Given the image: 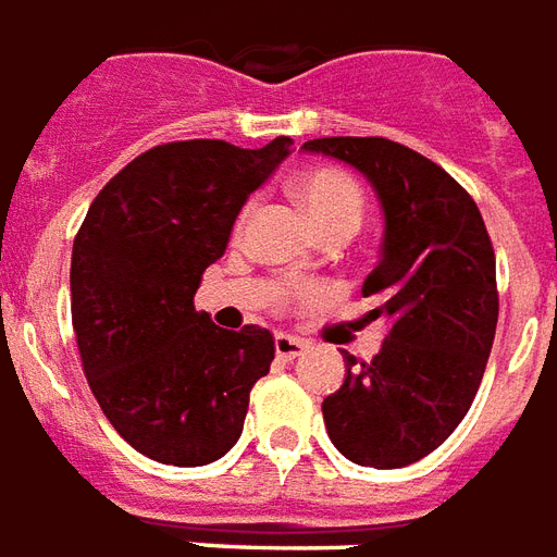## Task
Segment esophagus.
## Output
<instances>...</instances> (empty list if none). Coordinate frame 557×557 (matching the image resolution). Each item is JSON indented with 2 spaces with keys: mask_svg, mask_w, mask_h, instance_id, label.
<instances>
[{
  "mask_svg": "<svg viewBox=\"0 0 557 557\" xmlns=\"http://www.w3.org/2000/svg\"><path fill=\"white\" fill-rule=\"evenodd\" d=\"M308 350V344L302 338H294V335H275V356L282 362H294L302 352Z\"/></svg>",
  "mask_w": 557,
  "mask_h": 557,
  "instance_id": "34e87169",
  "label": "esophagus"
}]
</instances>
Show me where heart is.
<instances>
[{
	"label": "heart",
	"instance_id": "heart-1",
	"mask_svg": "<svg viewBox=\"0 0 557 557\" xmlns=\"http://www.w3.org/2000/svg\"><path fill=\"white\" fill-rule=\"evenodd\" d=\"M296 198L311 219V225L323 234L332 228H359L364 213V195L362 186L352 181L350 174L341 169H311L299 174L296 181ZM251 205L239 210L234 222V234H243L249 225Z\"/></svg>",
	"mask_w": 557,
	"mask_h": 557
}]
</instances>
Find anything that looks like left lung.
Wrapping results in <instances>:
<instances>
[{"label":"left lung","instance_id":"1","mask_svg":"<svg viewBox=\"0 0 557 557\" xmlns=\"http://www.w3.org/2000/svg\"><path fill=\"white\" fill-rule=\"evenodd\" d=\"M356 165L385 210L383 261L362 284L388 320L371 362L323 400L332 445L359 466L400 469L457 430L484 380L498 323L495 251L474 198L418 150L380 136L306 141Z\"/></svg>","mask_w":557,"mask_h":557}]
</instances>
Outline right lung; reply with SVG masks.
Wrapping results in <instances>:
<instances>
[{
  "mask_svg": "<svg viewBox=\"0 0 557 557\" xmlns=\"http://www.w3.org/2000/svg\"><path fill=\"white\" fill-rule=\"evenodd\" d=\"M290 145H157L97 193L76 231L71 318L85 380L109 424L150 460L205 466L228 454L251 385L270 373L273 332L213 326L193 296Z\"/></svg>",
  "mask_w": 557,
  "mask_h": 557,
  "instance_id": "obj_1",
  "label": "right lung"
}]
</instances>
